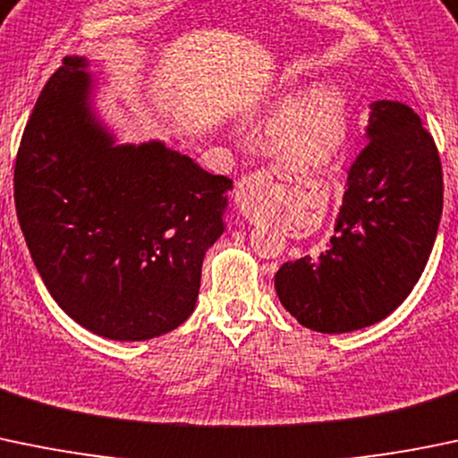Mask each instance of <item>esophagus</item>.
<instances>
[{"mask_svg":"<svg viewBox=\"0 0 458 458\" xmlns=\"http://www.w3.org/2000/svg\"><path fill=\"white\" fill-rule=\"evenodd\" d=\"M268 185L260 178L247 176L238 182V191H235V202L247 223H258L264 214L268 211Z\"/></svg>","mask_w":458,"mask_h":458,"instance_id":"34e87169","label":"esophagus"}]
</instances>
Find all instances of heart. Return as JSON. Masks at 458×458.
<instances>
[{"label": "heart", "instance_id": "heart-1", "mask_svg": "<svg viewBox=\"0 0 458 458\" xmlns=\"http://www.w3.org/2000/svg\"><path fill=\"white\" fill-rule=\"evenodd\" d=\"M289 103L271 127V145L277 157L291 163H313L333 157L346 134V101L333 83H313Z\"/></svg>", "mask_w": 458, "mask_h": 458}]
</instances>
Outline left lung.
<instances>
[{"instance_id":"left-lung-1","label":"left lung","mask_w":458,"mask_h":458,"mask_svg":"<svg viewBox=\"0 0 458 458\" xmlns=\"http://www.w3.org/2000/svg\"><path fill=\"white\" fill-rule=\"evenodd\" d=\"M441 209L435 139L412 107L375 101L366 145L348 167L331 240L319 256L284 262L276 273L282 306L318 333L381 322L421 277Z\"/></svg>"}]
</instances>
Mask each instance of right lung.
Listing matches in <instances>:
<instances>
[{
  "label": "right lung",
  "mask_w": 458,
  "mask_h": 458,
  "mask_svg": "<svg viewBox=\"0 0 458 458\" xmlns=\"http://www.w3.org/2000/svg\"><path fill=\"white\" fill-rule=\"evenodd\" d=\"M86 68V56H65L28 119L15 163L19 227L74 322L143 342L194 313L233 182L160 140L116 143L92 110Z\"/></svg>",
  "instance_id": "1"
}]
</instances>
